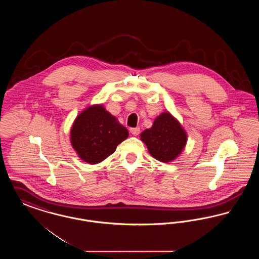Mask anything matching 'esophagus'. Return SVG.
I'll return each instance as SVG.
<instances>
[{"instance_id":"obj_1","label":"esophagus","mask_w":259,"mask_h":259,"mask_svg":"<svg viewBox=\"0 0 259 259\" xmlns=\"http://www.w3.org/2000/svg\"><path fill=\"white\" fill-rule=\"evenodd\" d=\"M130 132H131L132 135L138 136L140 134V128H139V127L131 128V129H130Z\"/></svg>"}]
</instances>
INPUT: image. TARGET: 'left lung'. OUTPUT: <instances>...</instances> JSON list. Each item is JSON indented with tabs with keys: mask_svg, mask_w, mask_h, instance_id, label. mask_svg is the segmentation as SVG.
Instances as JSON below:
<instances>
[{
	"mask_svg": "<svg viewBox=\"0 0 259 259\" xmlns=\"http://www.w3.org/2000/svg\"><path fill=\"white\" fill-rule=\"evenodd\" d=\"M152 157L161 162L175 160L184 150L187 135L181 123L169 111L157 116L152 127L141 134Z\"/></svg>",
	"mask_w": 259,
	"mask_h": 259,
	"instance_id": "left-lung-1",
	"label": "left lung"
}]
</instances>
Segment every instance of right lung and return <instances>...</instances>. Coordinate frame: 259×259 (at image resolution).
<instances>
[{
    "mask_svg": "<svg viewBox=\"0 0 259 259\" xmlns=\"http://www.w3.org/2000/svg\"><path fill=\"white\" fill-rule=\"evenodd\" d=\"M128 136V130L102 105H94L76 116L70 140L81 160L97 164L112 154Z\"/></svg>",
    "mask_w": 259,
    "mask_h": 259,
    "instance_id": "1",
    "label": "right lung"
}]
</instances>
